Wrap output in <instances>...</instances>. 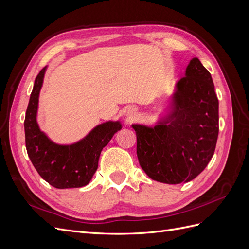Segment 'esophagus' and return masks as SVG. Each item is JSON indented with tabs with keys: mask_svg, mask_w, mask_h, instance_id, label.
<instances>
[{
	"mask_svg": "<svg viewBox=\"0 0 249 249\" xmlns=\"http://www.w3.org/2000/svg\"><path fill=\"white\" fill-rule=\"evenodd\" d=\"M133 115H135V111L133 110V109H130L129 111H127V116H133Z\"/></svg>",
	"mask_w": 249,
	"mask_h": 249,
	"instance_id": "34e87169",
	"label": "esophagus"
}]
</instances>
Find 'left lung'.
<instances>
[{
	"label": "left lung",
	"instance_id": "8db88e82",
	"mask_svg": "<svg viewBox=\"0 0 249 249\" xmlns=\"http://www.w3.org/2000/svg\"><path fill=\"white\" fill-rule=\"evenodd\" d=\"M219 103L211 73L192 58L171 94L166 114L154 125L134 124L141 168L165 184L190 182L207 167L219 132Z\"/></svg>",
	"mask_w": 249,
	"mask_h": 249
}]
</instances>
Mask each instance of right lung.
<instances>
[{
    "instance_id": "right-lung-1",
    "label": "right lung",
    "mask_w": 249,
    "mask_h": 249,
    "mask_svg": "<svg viewBox=\"0 0 249 249\" xmlns=\"http://www.w3.org/2000/svg\"><path fill=\"white\" fill-rule=\"evenodd\" d=\"M48 66L37 74L25 117V137L28 156L39 176L58 189L79 188L91 180L99 166L103 148L122 130L119 120L94 126L84 138L71 144H58L40 130L37 123L39 93Z\"/></svg>"
}]
</instances>
